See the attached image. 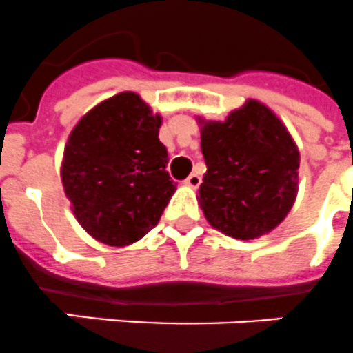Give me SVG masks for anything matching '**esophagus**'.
I'll use <instances>...</instances> for the list:
<instances>
[{"label": "esophagus", "mask_w": 353, "mask_h": 353, "mask_svg": "<svg viewBox=\"0 0 353 353\" xmlns=\"http://www.w3.org/2000/svg\"><path fill=\"white\" fill-rule=\"evenodd\" d=\"M185 185L190 186V188H197V186L201 185V176H199V174H196V172H192L190 176L185 179Z\"/></svg>", "instance_id": "esophagus-1"}]
</instances>
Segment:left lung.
Instances as JSON below:
<instances>
[{
	"instance_id": "1",
	"label": "left lung",
	"mask_w": 353,
	"mask_h": 353,
	"mask_svg": "<svg viewBox=\"0 0 353 353\" xmlns=\"http://www.w3.org/2000/svg\"><path fill=\"white\" fill-rule=\"evenodd\" d=\"M197 123L206 161L197 203L206 221L243 241L279 226L299 188V150L285 123L257 99H246L225 121Z\"/></svg>"
}]
</instances>
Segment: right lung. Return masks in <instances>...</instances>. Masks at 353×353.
<instances>
[{
  "label": "right lung",
  "mask_w": 353,
  "mask_h": 353,
  "mask_svg": "<svg viewBox=\"0 0 353 353\" xmlns=\"http://www.w3.org/2000/svg\"><path fill=\"white\" fill-rule=\"evenodd\" d=\"M163 117L136 92L97 103L72 128L61 183L77 223L108 246H128L157 225L177 183L159 141Z\"/></svg>",
  "instance_id": "right-lung-1"
}]
</instances>
